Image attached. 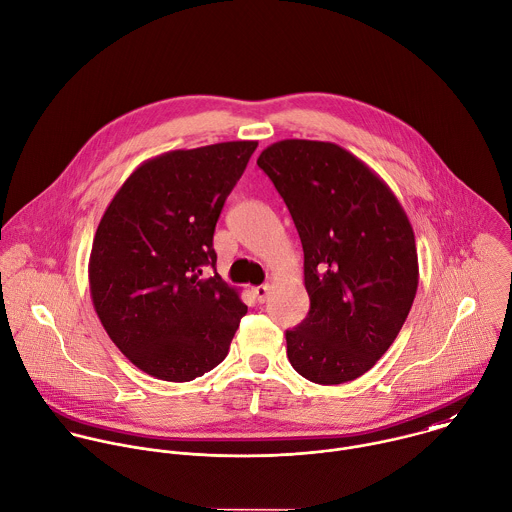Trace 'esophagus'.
I'll return each mask as SVG.
<instances>
[{"mask_svg": "<svg viewBox=\"0 0 512 512\" xmlns=\"http://www.w3.org/2000/svg\"><path fill=\"white\" fill-rule=\"evenodd\" d=\"M269 291H271L269 285H259V287H255V289H253V295H255L257 303H265L267 297H269Z\"/></svg>", "mask_w": 512, "mask_h": 512, "instance_id": "34e87169", "label": "esophagus"}]
</instances>
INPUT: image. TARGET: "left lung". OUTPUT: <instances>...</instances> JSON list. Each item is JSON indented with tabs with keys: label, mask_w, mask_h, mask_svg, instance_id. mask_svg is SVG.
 I'll return each instance as SVG.
<instances>
[{
	"label": "left lung",
	"mask_w": 512,
	"mask_h": 512,
	"mask_svg": "<svg viewBox=\"0 0 512 512\" xmlns=\"http://www.w3.org/2000/svg\"><path fill=\"white\" fill-rule=\"evenodd\" d=\"M257 165L289 207L305 255L311 309L287 331V357L313 383L353 381L387 353L415 301L413 225L391 187L337 143L283 139Z\"/></svg>",
	"instance_id": "obj_1"
}]
</instances>
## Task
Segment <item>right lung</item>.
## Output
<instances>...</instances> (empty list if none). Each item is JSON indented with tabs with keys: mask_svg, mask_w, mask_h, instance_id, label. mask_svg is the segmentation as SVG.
I'll use <instances>...</instances> for the list:
<instances>
[{
	"mask_svg": "<svg viewBox=\"0 0 512 512\" xmlns=\"http://www.w3.org/2000/svg\"><path fill=\"white\" fill-rule=\"evenodd\" d=\"M257 141L155 155L107 205L89 253L93 309L115 347L143 373L185 383L217 367L247 305L219 275L213 233Z\"/></svg>",
	"mask_w": 512,
	"mask_h": 512,
	"instance_id": "right-lung-1",
	"label": "right lung"
}]
</instances>
